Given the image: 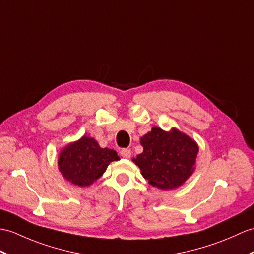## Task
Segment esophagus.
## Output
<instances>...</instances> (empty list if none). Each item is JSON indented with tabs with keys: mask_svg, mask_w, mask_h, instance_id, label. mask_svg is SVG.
I'll list each match as a JSON object with an SVG mask.
<instances>
[{
	"mask_svg": "<svg viewBox=\"0 0 254 254\" xmlns=\"http://www.w3.org/2000/svg\"><path fill=\"white\" fill-rule=\"evenodd\" d=\"M120 155H121L123 158H129V157H131V150L127 149V148L122 149V150L120 151Z\"/></svg>",
	"mask_w": 254,
	"mask_h": 254,
	"instance_id": "34e87169",
	"label": "esophagus"
}]
</instances>
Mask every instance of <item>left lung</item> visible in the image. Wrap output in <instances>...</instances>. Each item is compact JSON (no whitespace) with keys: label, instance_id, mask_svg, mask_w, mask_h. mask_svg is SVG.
Masks as SVG:
<instances>
[{"label":"left lung","instance_id":"left-lung-1","mask_svg":"<svg viewBox=\"0 0 254 254\" xmlns=\"http://www.w3.org/2000/svg\"><path fill=\"white\" fill-rule=\"evenodd\" d=\"M143 152L133 158L144 179L160 190H175L190 179L196 169L199 151L196 140L172 127H154L140 137Z\"/></svg>","mask_w":254,"mask_h":254}]
</instances>
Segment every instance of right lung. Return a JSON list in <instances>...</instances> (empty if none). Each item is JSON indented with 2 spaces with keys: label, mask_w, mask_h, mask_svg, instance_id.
<instances>
[{
  "label": "right lung",
  "mask_w": 254,
  "mask_h": 254,
  "mask_svg": "<svg viewBox=\"0 0 254 254\" xmlns=\"http://www.w3.org/2000/svg\"><path fill=\"white\" fill-rule=\"evenodd\" d=\"M120 160L114 149L102 148L95 138L83 135L69 143L58 155V170L63 178L79 187L92 185L110 162Z\"/></svg>",
  "instance_id": "obj_1"
}]
</instances>
